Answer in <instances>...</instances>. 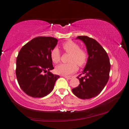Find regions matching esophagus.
I'll return each mask as SVG.
<instances>
[{
    "instance_id": "34e87169",
    "label": "esophagus",
    "mask_w": 129,
    "mask_h": 129,
    "mask_svg": "<svg viewBox=\"0 0 129 129\" xmlns=\"http://www.w3.org/2000/svg\"><path fill=\"white\" fill-rule=\"evenodd\" d=\"M64 77L67 79H71V78H72L71 77H70V76H64Z\"/></svg>"
}]
</instances>
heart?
I'll return each instance as SVG.
<instances>
[{
  "mask_svg": "<svg viewBox=\"0 0 129 129\" xmlns=\"http://www.w3.org/2000/svg\"><path fill=\"white\" fill-rule=\"evenodd\" d=\"M62 47L66 53L70 54L69 56V63H62L56 67L57 74L67 75L75 73L77 70V64L83 67L86 64L88 59V52L83 48H80L78 44L72 41H68L62 43ZM50 57L52 62L58 63L60 60V53L58 48H54L50 52Z\"/></svg>",
  "mask_w": 129,
  "mask_h": 129,
  "instance_id": "heart-1",
  "label": "heart"
}]
</instances>
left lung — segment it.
<instances>
[{
  "instance_id": "8db88e82",
  "label": "left lung",
  "mask_w": 129,
  "mask_h": 129,
  "mask_svg": "<svg viewBox=\"0 0 129 129\" xmlns=\"http://www.w3.org/2000/svg\"><path fill=\"white\" fill-rule=\"evenodd\" d=\"M87 48L88 57L82 74L84 77H77L80 84L72 89L79 98L87 100L96 96L102 91L109 79L110 63L108 55L96 40L87 36H78Z\"/></svg>"
}]
</instances>
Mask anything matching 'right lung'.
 I'll use <instances>...</instances> for the list:
<instances>
[{
    "label": "right lung",
    "mask_w": 129,
    "mask_h": 129,
    "mask_svg": "<svg viewBox=\"0 0 129 129\" xmlns=\"http://www.w3.org/2000/svg\"><path fill=\"white\" fill-rule=\"evenodd\" d=\"M57 42L58 39L53 37H38L23 46L19 52L16 78L21 89L28 96L42 98L54 89L59 76L50 72L54 69L50 52Z\"/></svg>",
    "instance_id": "obj_1"
}]
</instances>
